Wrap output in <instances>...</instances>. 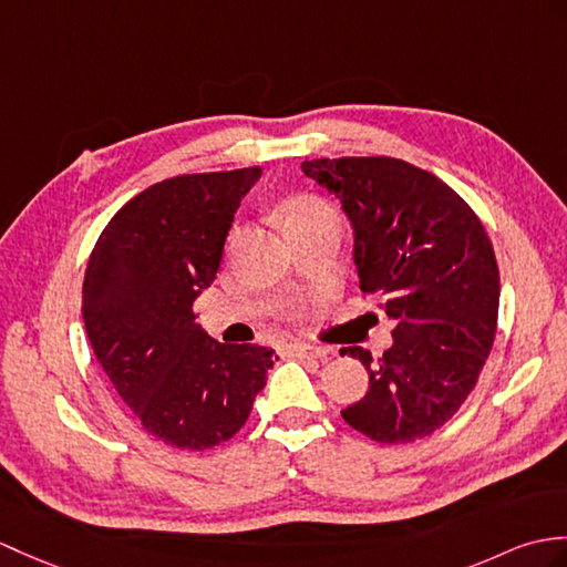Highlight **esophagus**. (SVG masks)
I'll use <instances>...</instances> for the list:
<instances>
[{"mask_svg": "<svg viewBox=\"0 0 567 567\" xmlns=\"http://www.w3.org/2000/svg\"><path fill=\"white\" fill-rule=\"evenodd\" d=\"M287 352L292 354V358H323L326 354V350H321V348H313V346H289L287 348Z\"/></svg>", "mask_w": 567, "mask_h": 567, "instance_id": "1", "label": "esophagus"}]
</instances>
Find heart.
<instances>
[{"instance_id": "1", "label": "heart", "mask_w": 567, "mask_h": 567, "mask_svg": "<svg viewBox=\"0 0 567 567\" xmlns=\"http://www.w3.org/2000/svg\"><path fill=\"white\" fill-rule=\"evenodd\" d=\"M285 215H287V227L295 236L309 234L323 227H340L338 207L331 200H326V197L313 195V193L295 195L292 200L287 203Z\"/></svg>"}]
</instances>
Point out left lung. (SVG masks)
I'll list each match as a JSON object with an SVG mask.
<instances>
[{
  "mask_svg": "<svg viewBox=\"0 0 567 567\" xmlns=\"http://www.w3.org/2000/svg\"><path fill=\"white\" fill-rule=\"evenodd\" d=\"M354 227L360 289L384 297L393 346L358 358L370 389L343 420L379 444L423 440L468 399L493 350L499 270L483 221L456 190L393 156L311 159Z\"/></svg>",
  "mask_w": 567,
  "mask_h": 567,
  "instance_id": "8db88e82",
  "label": "left lung"
}]
</instances>
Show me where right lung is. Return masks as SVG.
<instances>
[{"instance_id":"1","label":"right lung","mask_w":567,"mask_h":567,"mask_svg":"<svg viewBox=\"0 0 567 567\" xmlns=\"http://www.w3.org/2000/svg\"><path fill=\"white\" fill-rule=\"evenodd\" d=\"M260 166L183 174L137 193L91 251L82 311L96 360L152 437L203 452L244 427L272 350L203 333L193 305Z\"/></svg>"}]
</instances>
